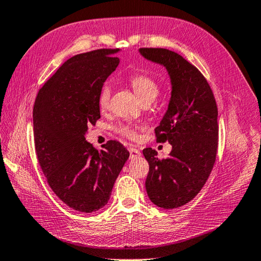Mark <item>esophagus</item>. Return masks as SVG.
<instances>
[{
  "label": "esophagus",
  "instance_id": "obj_1",
  "mask_svg": "<svg viewBox=\"0 0 261 261\" xmlns=\"http://www.w3.org/2000/svg\"><path fill=\"white\" fill-rule=\"evenodd\" d=\"M129 151H130V158H131V160H134V158L140 157V155H141V152L138 150V149H136V148H134V147H130L129 148Z\"/></svg>",
  "mask_w": 261,
  "mask_h": 261
}]
</instances>
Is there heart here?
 I'll return each instance as SVG.
<instances>
[{"label":"heart","instance_id":"heart-1","mask_svg":"<svg viewBox=\"0 0 261 261\" xmlns=\"http://www.w3.org/2000/svg\"><path fill=\"white\" fill-rule=\"evenodd\" d=\"M130 85L141 103H146V101L151 103L160 93V87H158L156 81L151 76L144 73L132 75L130 78ZM111 94V86L109 84L103 85L98 95V105L101 110H105L109 106ZM116 131L120 135L129 138V139H138V137H139L136 127L127 124H120L116 126Z\"/></svg>","mask_w":261,"mask_h":261}]
</instances>
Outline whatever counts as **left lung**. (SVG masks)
Instances as JSON below:
<instances>
[{
    "instance_id": "1",
    "label": "left lung",
    "mask_w": 261,
    "mask_h": 261,
    "mask_svg": "<svg viewBox=\"0 0 261 261\" xmlns=\"http://www.w3.org/2000/svg\"><path fill=\"white\" fill-rule=\"evenodd\" d=\"M139 52L165 66L172 85L167 111L155 129L157 141H168L172 150L163 160L151 148L142 150L149 164L146 190L156 206L177 208L198 195L215 164L216 100L205 76L181 55L166 48H140Z\"/></svg>"
}]
</instances>
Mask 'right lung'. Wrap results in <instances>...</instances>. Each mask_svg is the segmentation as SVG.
Listing matches in <instances>:
<instances>
[{
  "mask_svg": "<svg viewBox=\"0 0 261 261\" xmlns=\"http://www.w3.org/2000/svg\"><path fill=\"white\" fill-rule=\"evenodd\" d=\"M120 49L74 55L60 66L36 97L33 119L36 154L53 192L65 205L93 213L110 200L116 177L129 158L119 141L98 151L86 141L100 119L98 95L120 63Z\"/></svg>",
  "mask_w": 261,
  "mask_h": 261,
  "instance_id": "right-lung-1",
  "label": "right lung"
}]
</instances>
